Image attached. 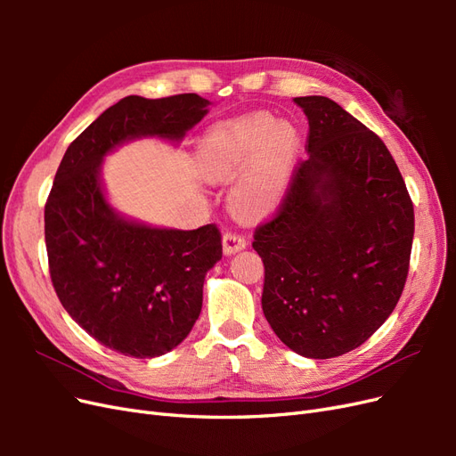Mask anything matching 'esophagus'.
<instances>
[{
    "label": "esophagus",
    "mask_w": 456,
    "mask_h": 456,
    "mask_svg": "<svg viewBox=\"0 0 456 456\" xmlns=\"http://www.w3.org/2000/svg\"><path fill=\"white\" fill-rule=\"evenodd\" d=\"M247 247V240L240 236L238 232H226L223 236V251L224 255H233Z\"/></svg>",
    "instance_id": "1"
}]
</instances>
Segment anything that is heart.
Returning a JSON list of instances; mask_svg holds the SVG:
<instances>
[{
  "label": "heart",
  "instance_id": "heart-1",
  "mask_svg": "<svg viewBox=\"0 0 456 456\" xmlns=\"http://www.w3.org/2000/svg\"><path fill=\"white\" fill-rule=\"evenodd\" d=\"M298 131L270 114L243 116L215 127L201 144L200 169L213 183H232L230 203L243 216H266L280 205L298 154Z\"/></svg>",
  "mask_w": 456,
  "mask_h": 456
}]
</instances>
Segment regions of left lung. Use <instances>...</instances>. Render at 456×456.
Instances as JSON below:
<instances>
[{"label": "left lung", "instance_id": "8db88e82", "mask_svg": "<svg viewBox=\"0 0 456 456\" xmlns=\"http://www.w3.org/2000/svg\"><path fill=\"white\" fill-rule=\"evenodd\" d=\"M308 118L278 215L255 230L262 312L293 352L329 360L375 333L403 293L415 213L386 144L327 96H297Z\"/></svg>", "mask_w": 456, "mask_h": 456}]
</instances>
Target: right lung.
<instances>
[{
  "mask_svg": "<svg viewBox=\"0 0 456 456\" xmlns=\"http://www.w3.org/2000/svg\"><path fill=\"white\" fill-rule=\"evenodd\" d=\"M209 104L196 93L126 96L68 146L54 175L45 203L53 287L86 333L123 355L158 357L188 337L223 241L215 224L175 230L123 216L106 200L102 161L144 136L181 142Z\"/></svg>",
  "mask_w": 456,
  "mask_h": 456,
  "instance_id": "right-lung-1",
  "label": "right lung"
}]
</instances>
